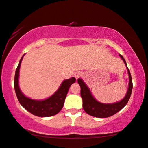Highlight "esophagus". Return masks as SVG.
I'll return each instance as SVG.
<instances>
[{
	"mask_svg": "<svg viewBox=\"0 0 148 148\" xmlns=\"http://www.w3.org/2000/svg\"><path fill=\"white\" fill-rule=\"evenodd\" d=\"M74 76L76 79H78L79 78H81V77H82V76H83V73H82L81 72H76L74 73Z\"/></svg>",
	"mask_w": 148,
	"mask_h": 148,
	"instance_id": "34e87169",
	"label": "esophagus"
}]
</instances>
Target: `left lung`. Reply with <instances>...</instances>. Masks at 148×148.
Here are the masks:
<instances>
[{
    "label": "left lung",
    "instance_id": "obj_1",
    "mask_svg": "<svg viewBox=\"0 0 148 148\" xmlns=\"http://www.w3.org/2000/svg\"><path fill=\"white\" fill-rule=\"evenodd\" d=\"M120 56L123 60L124 63L126 65V61L124 59L122 55L120 54ZM127 67L128 75H129L130 83L128 90L124 99L119 102L112 103V104H104L98 102L94 98L92 97V94L90 93V90L85 84L84 82L81 79H78V83L81 87V96L83 99V107L85 112L88 114L98 118H107L110 117L115 114H116L119 111H120L123 108H124L127 104L130 98L132 91V79L130 69Z\"/></svg>",
    "mask_w": 148,
    "mask_h": 148
}]
</instances>
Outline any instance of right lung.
<instances>
[{"instance_id": "1", "label": "right lung", "mask_w": 148, "mask_h": 148, "mask_svg": "<svg viewBox=\"0 0 148 148\" xmlns=\"http://www.w3.org/2000/svg\"><path fill=\"white\" fill-rule=\"evenodd\" d=\"M23 56L21 58L18 65L16 69L14 77V89L19 103L25 109L37 116L48 117L56 114L63 108L69 89L72 84L75 83L76 79L72 77L69 79L65 80L58 90L51 97L45 100L36 101L29 99L21 92L18 86L19 69Z\"/></svg>"}]
</instances>
